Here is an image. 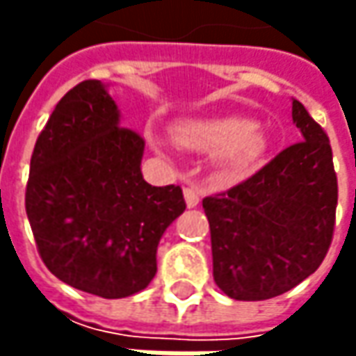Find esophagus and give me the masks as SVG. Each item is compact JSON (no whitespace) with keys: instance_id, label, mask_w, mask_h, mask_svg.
<instances>
[{"instance_id":"obj_1","label":"esophagus","mask_w":356,"mask_h":356,"mask_svg":"<svg viewBox=\"0 0 356 356\" xmlns=\"http://www.w3.org/2000/svg\"><path fill=\"white\" fill-rule=\"evenodd\" d=\"M184 200L188 208H196L200 204V200H202V196H200V192L196 188H184Z\"/></svg>"}]
</instances>
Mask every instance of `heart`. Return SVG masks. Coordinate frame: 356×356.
Segmentation results:
<instances>
[{
    "label": "heart",
    "instance_id": "1",
    "mask_svg": "<svg viewBox=\"0 0 356 356\" xmlns=\"http://www.w3.org/2000/svg\"><path fill=\"white\" fill-rule=\"evenodd\" d=\"M170 136L180 148L216 154L220 166L229 174L250 170L267 148L264 130L243 117L182 118L172 127ZM150 144L158 150L164 146L154 134H150Z\"/></svg>",
    "mask_w": 356,
    "mask_h": 356
}]
</instances>
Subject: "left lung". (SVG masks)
I'll return each mask as SVG.
<instances>
[{
    "label": "left lung",
    "instance_id": "8db88e82",
    "mask_svg": "<svg viewBox=\"0 0 356 356\" xmlns=\"http://www.w3.org/2000/svg\"><path fill=\"white\" fill-rule=\"evenodd\" d=\"M303 140L227 192L204 198L213 281L232 299L264 301L317 271L329 252L337 174L329 136L293 99Z\"/></svg>",
    "mask_w": 356,
    "mask_h": 356
}]
</instances>
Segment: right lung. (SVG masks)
Segmentation results:
<instances>
[{
    "label": "right lung",
    "mask_w": 356,
    "mask_h": 356,
    "mask_svg": "<svg viewBox=\"0 0 356 356\" xmlns=\"http://www.w3.org/2000/svg\"><path fill=\"white\" fill-rule=\"evenodd\" d=\"M144 140L120 127L101 81H83L51 113L31 156L25 210L37 252L67 285L120 299L156 275L158 241L186 210L180 186L143 178Z\"/></svg>",
    "instance_id": "right-lung-1"
}]
</instances>
